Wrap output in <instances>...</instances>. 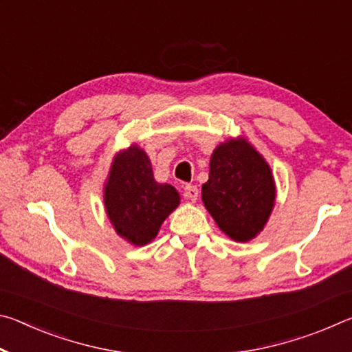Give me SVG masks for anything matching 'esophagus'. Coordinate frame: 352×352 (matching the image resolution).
Returning <instances> with one entry per match:
<instances>
[{"label":"esophagus","instance_id":"34e87169","mask_svg":"<svg viewBox=\"0 0 352 352\" xmlns=\"http://www.w3.org/2000/svg\"><path fill=\"white\" fill-rule=\"evenodd\" d=\"M184 197L190 201H195L199 199V189L197 186H194V184H188L186 188H184Z\"/></svg>","mask_w":352,"mask_h":352}]
</instances>
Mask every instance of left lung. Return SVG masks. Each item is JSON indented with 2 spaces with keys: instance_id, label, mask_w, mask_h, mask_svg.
<instances>
[{
  "instance_id": "obj_1",
  "label": "left lung",
  "mask_w": 352,
  "mask_h": 352,
  "mask_svg": "<svg viewBox=\"0 0 352 352\" xmlns=\"http://www.w3.org/2000/svg\"><path fill=\"white\" fill-rule=\"evenodd\" d=\"M275 199L270 164L247 138H228L214 148L201 201L230 239H254L269 222Z\"/></svg>"
}]
</instances>
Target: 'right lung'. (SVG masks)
I'll return each mask as SVG.
<instances>
[{"instance_id": "1", "label": "right lung", "mask_w": 352, "mask_h": 352, "mask_svg": "<svg viewBox=\"0 0 352 352\" xmlns=\"http://www.w3.org/2000/svg\"><path fill=\"white\" fill-rule=\"evenodd\" d=\"M180 194L168 183H158L144 148L132 144L119 151L104 182V206L113 230L135 247L147 245L172 211Z\"/></svg>"}]
</instances>
